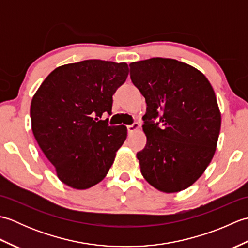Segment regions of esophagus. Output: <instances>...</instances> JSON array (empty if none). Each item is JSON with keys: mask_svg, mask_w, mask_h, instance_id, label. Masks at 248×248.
<instances>
[{"mask_svg": "<svg viewBox=\"0 0 248 248\" xmlns=\"http://www.w3.org/2000/svg\"><path fill=\"white\" fill-rule=\"evenodd\" d=\"M127 128H128V132L129 133H133V132H135L136 130L140 129V124L138 123H134V124H132L131 125H128Z\"/></svg>", "mask_w": 248, "mask_h": 248, "instance_id": "obj_1", "label": "esophagus"}]
</instances>
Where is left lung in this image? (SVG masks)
Listing matches in <instances>:
<instances>
[{
  "label": "left lung",
  "instance_id": "8db88e82",
  "mask_svg": "<svg viewBox=\"0 0 248 248\" xmlns=\"http://www.w3.org/2000/svg\"><path fill=\"white\" fill-rule=\"evenodd\" d=\"M129 66L147 103V144L136 155L141 175L161 192L183 191L202 175L217 150L222 119L215 93L203 73L177 60L154 57Z\"/></svg>",
  "mask_w": 248,
  "mask_h": 248
}]
</instances>
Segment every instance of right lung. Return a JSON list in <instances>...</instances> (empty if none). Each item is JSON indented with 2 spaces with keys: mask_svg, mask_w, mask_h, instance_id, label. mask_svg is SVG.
<instances>
[{
  "mask_svg": "<svg viewBox=\"0 0 248 248\" xmlns=\"http://www.w3.org/2000/svg\"><path fill=\"white\" fill-rule=\"evenodd\" d=\"M129 75L125 62L87 60L57 67L31 103V131L66 186L86 189L107 176L127 127L108 125L113 94Z\"/></svg>",
  "mask_w": 248,
  "mask_h": 248,
  "instance_id": "1",
  "label": "right lung"
}]
</instances>
